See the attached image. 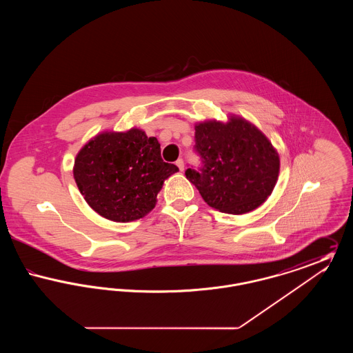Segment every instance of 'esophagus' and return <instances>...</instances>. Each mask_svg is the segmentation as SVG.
Segmentation results:
<instances>
[{
	"mask_svg": "<svg viewBox=\"0 0 353 353\" xmlns=\"http://www.w3.org/2000/svg\"><path fill=\"white\" fill-rule=\"evenodd\" d=\"M176 165L183 172V170H184V161H183V159H179V160L176 161Z\"/></svg>",
	"mask_w": 353,
	"mask_h": 353,
	"instance_id": "esophagus-1",
	"label": "esophagus"
}]
</instances>
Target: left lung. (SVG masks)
<instances>
[{"label": "left lung", "instance_id": "left-lung-1", "mask_svg": "<svg viewBox=\"0 0 353 353\" xmlns=\"http://www.w3.org/2000/svg\"><path fill=\"white\" fill-rule=\"evenodd\" d=\"M196 151L202 159L186 179L203 201L229 214L249 213L268 200L278 181L281 160L268 136L246 119L205 120L194 124Z\"/></svg>", "mask_w": 353, "mask_h": 353}]
</instances>
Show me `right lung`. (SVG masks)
I'll return each mask as SVG.
<instances>
[{
  "instance_id": "1",
  "label": "right lung",
  "mask_w": 353,
  "mask_h": 353,
  "mask_svg": "<svg viewBox=\"0 0 353 353\" xmlns=\"http://www.w3.org/2000/svg\"><path fill=\"white\" fill-rule=\"evenodd\" d=\"M176 172L174 164L163 161L159 140L134 127L94 136L78 152L72 168L90 208L115 222L145 217L164 181Z\"/></svg>"
}]
</instances>
